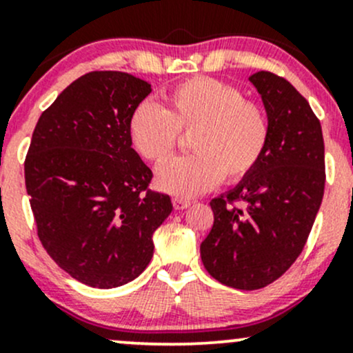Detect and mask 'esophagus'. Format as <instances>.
<instances>
[{
  "instance_id": "obj_1",
  "label": "esophagus",
  "mask_w": 353,
  "mask_h": 353,
  "mask_svg": "<svg viewBox=\"0 0 353 353\" xmlns=\"http://www.w3.org/2000/svg\"><path fill=\"white\" fill-rule=\"evenodd\" d=\"M173 207L176 208V210H183V208L190 207V200H185V199H180V196H175V199L172 200Z\"/></svg>"
}]
</instances>
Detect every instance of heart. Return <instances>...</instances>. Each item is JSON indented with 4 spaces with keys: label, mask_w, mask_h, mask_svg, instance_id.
<instances>
[{
    "label": "heart",
    "mask_w": 353,
    "mask_h": 353,
    "mask_svg": "<svg viewBox=\"0 0 353 353\" xmlns=\"http://www.w3.org/2000/svg\"><path fill=\"white\" fill-rule=\"evenodd\" d=\"M131 145L151 163L165 161L190 136L192 154L173 158L157 172V187L176 196H195L223 181L236 183L259 165L269 141L263 105L244 99L236 85L193 77L165 94V108L143 101L128 123Z\"/></svg>",
    "instance_id": "heart-1"
}]
</instances>
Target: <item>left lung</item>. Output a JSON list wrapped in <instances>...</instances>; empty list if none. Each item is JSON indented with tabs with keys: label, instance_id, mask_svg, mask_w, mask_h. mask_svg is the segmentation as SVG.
Segmentation results:
<instances>
[{
	"label": "left lung",
	"instance_id": "1",
	"mask_svg": "<svg viewBox=\"0 0 353 353\" xmlns=\"http://www.w3.org/2000/svg\"><path fill=\"white\" fill-rule=\"evenodd\" d=\"M249 81L266 109L269 141L259 165L210 202L214 225L200 256L219 283L251 291L281 278L305 248L323 199L325 145L320 121L286 79L261 70Z\"/></svg>",
	"mask_w": 353,
	"mask_h": 353
}]
</instances>
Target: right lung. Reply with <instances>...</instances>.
I'll return each instance as SVG.
<instances>
[{
	"instance_id": "obj_1",
	"label": "right lung",
	"mask_w": 353,
	"mask_h": 353,
	"mask_svg": "<svg viewBox=\"0 0 353 353\" xmlns=\"http://www.w3.org/2000/svg\"><path fill=\"white\" fill-rule=\"evenodd\" d=\"M151 85L126 72H89L41 112L25 185L48 256L74 279L109 290L153 257V234L172 200L148 188L153 173L131 148L128 123Z\"/></svg>"
}]
</instances>
